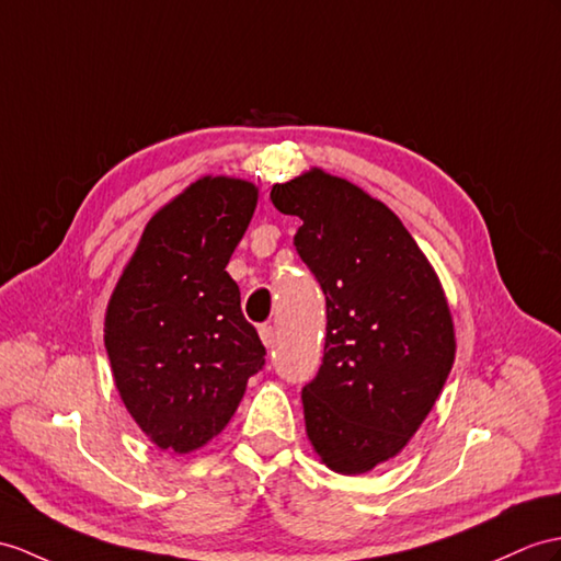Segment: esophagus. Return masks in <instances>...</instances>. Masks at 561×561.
<instances>
[{"mask_svg":"<svg viewBox=\"0 0 561 561\" xmlns=\"http://www.w3.org/2000/svg\"><path fill=\"white\" fill-rule=\"evenodd\" d=\"M259 337H262V343L266 347H273V343H276V328L262 325V328H259Z\"/></svg>","mask_w":561,"mask_h":561,"instance_id":"34e87169","label":"esophagus"}]
</instances>
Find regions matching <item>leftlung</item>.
<instances>
[{"label":"left lung","instance_id":"left-lung-1","mask_svg":"<svg viewBox=\"0 0 561 561\" xmlns=\"http://www.w3.org/2000/svg\"><path fill=\"white\" fill-rule=\"evenodd\" d=\"M299 216L297 254L325 295V347L302 390L307 438L328 469L398 457L453 371L457 340L438 273L383 202L309 169L271 187Z\"/></svg>","mask_w":561,"mask_h":561}]
</instances>
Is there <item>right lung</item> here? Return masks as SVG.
Wrapping results in <instances>:
<instances>
[{
    "label": "right lung",
    "instance_id": "add662e5",
    "mask_svg": "<svg viewBox=\"0 0 561 561\" xmlns=\"http://www.w3.org/2000/svg\"><path fill=\"white\" fill-rule=\"evenodd\" d=\"M259 187L204 175L149 218L108 297L104 347L128 414L159 449L190 455L221 433L264 345L244 321L230 254Z\"/></svg>",
    "mask_w": 561,
    "mask_h": 561
}]
</instances>
